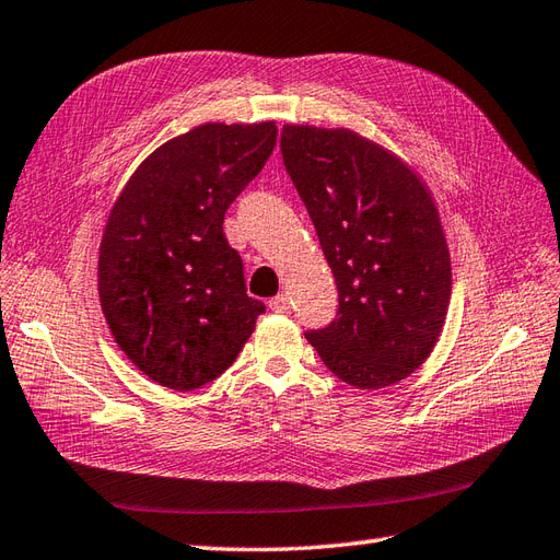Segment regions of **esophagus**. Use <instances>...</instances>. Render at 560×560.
<instances>
[{
  "mask_svg": "<svg viewBox=\"0 0 560 560\" xmlns=\"http://www.w3.org/2000/svg\"><path fill=\"white\" fill-rule=\"evenodd\" d=\"M269 307L275 310V312H289V310H291V298L285 295V293H281V295H277V298H271V300H269Z\"/></svg>",
  "mask_w": 560,
  "mask_h": 560,
  "instance_id": "1",
  "label": "esophagus"
}]
</instances>
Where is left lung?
Returning a JSON list of instances; mask_svg holds the SVG:
<instances>
[{
	"mask_svg": "<svg viewBox=\"0 0 560 560\" xmlns=\"http://www.w3.org/2000/svg\"><path fill=\"white\" fill-rule=\"evenodd\" d=\"M281 153L338 285L336 319L305 338L354 388L407 378L433 352L452 295L447 238L425 182L346 127L283 125Z\"/></svg>",
	"mask_w": 560,
	"mask_h": 560,
	"instance_id": "1",
	"label": "left lung"
}]
</instances>
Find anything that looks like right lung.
Segmentation results:
<instances>
[{
	"mask_svg": "<svg viewBox=\"0 0 560 560\" xmlns=\"http://www.w3.org/2000/svg\"><path fill=\"white\" fill-rule=\"evenodd\" d=\"M275 143V120L198 125L158 147L110 208L98 246L104 317L127 360L170 390L224 374L265 312L222 222Z\"/></svg>",
	"mask_w": 560,
	"mask_h": 560,
	"instance_id": "obj_1",
	"label": "right lung"
}]
</instances>
